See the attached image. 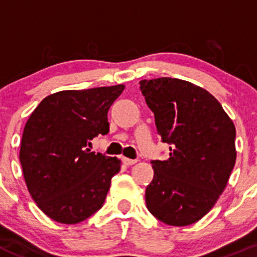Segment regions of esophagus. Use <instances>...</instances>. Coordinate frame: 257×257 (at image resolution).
I'll use <instances>...</instances> for the list:
<instances>
[{
    "mask_svg": "<svg viewBox=\"0 0 257 257\" xmlns=\"http://www.w3.org/2000/svg\"><path fill=\"white\" fill-rule=\"evenodd\" d=\"M123 163L125 165H133V164H136L137 163V160L136 159H129V158H123Z\"/></svg>",
    "mask_w": 257,
    "mask_h": 257,
    "instance_id": "esophagus-1",
    "label": "esophagus"
}]
</instances>
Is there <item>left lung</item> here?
Returning a JSON list of instances; mask_svg holds the SVG:
<instances>
[{
	"instance_id": "left-lung-1",
	"label": "left lung",
	"mask_w": 257,
	"mask_h": 257,
	"mask_svg": "<svg viewBox=\"0 0 257 257\" xmlns=\"http://www.w3.org/2000/svg\"><path fill=\"white\" fill-rule=\"evenodd\" d=\"M158 133L170 144L167 160H153L147 208L162 222L186 226L211 210L236 160L235 125L216 98L186 80L139 82Z\"/></svg>"
}]
</instances>
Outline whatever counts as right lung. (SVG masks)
Segmentation results:
<instances>
[{
	"label": "right lung",
	"mask_w": 257,
	"mask_h": 257,
	"mask_svg": "<svg viewBox=\"0 0 257 257\" xmlns=\"http://www.w3.org/2000/svg\"><path fill=\"white\" fill-rule=\"evenodd\" d=\"M123 84L62 90L46 97L23 129L20 162L37 206L61 224H78L103 206L120 160L90 152L109 132L108 110Z\"/></svg>",
	"instance_id": "right-lung-1"
}]
</instances>
